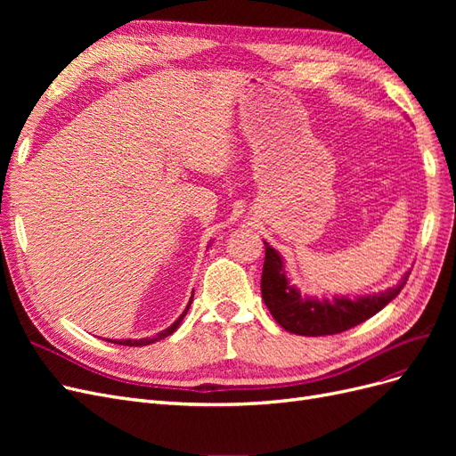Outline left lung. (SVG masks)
<instances>
[{
	"instance_id": "obj_1",
	"label": "left lung",
	"mask_w": 456,
	"mask_h": 456,
	"mask_svg": "<svg viewBox=\"0 0 456 456\" xmlns=\"http://www.w3.org/2000/svg\"><path fill=\"white\" fill-rule=\"evenodd\" d=\"M266 256L262 266V298L268 306L273 320L285 330L302 337H325L337 335L355 325L367 322L369 317L380 312L390 300H394L409 280V272L403 275L397 287L388 291L362 297V298H335L320 300L312 297H302L289 280L283 270L281 256L275 253L273 247L265 241Z\"/></svg>"
}]
</instances>
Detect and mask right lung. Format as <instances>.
<instances>
[{
	"label": "right lung",
	"instance_id": "add662e5",
	"mask_svg": "<svg viewBox=\"0 0 456 456\" xmlns=\"http://www.w3.org/2000/svg\"><path fill=\"white\" fill-rule=\"evenodd\" d=\"M194 298V297H191ZM191 302V300H190ZM188 308H190V305L186 306V310L181 314V317H178V320L171 325V327H167L165 330H161V333H158V335H154V337H148V338H141V340H133V338H127V340H110V342H114V344H123V346H146V344H151V342H156V340H161V338H165V337H169V335H173L175 330H176V327L181 325V322H183V317L186 315V312H188Z\"/></svg>",
	"mask_w": 456,
	"mask_h": 456
}]
</instances>
